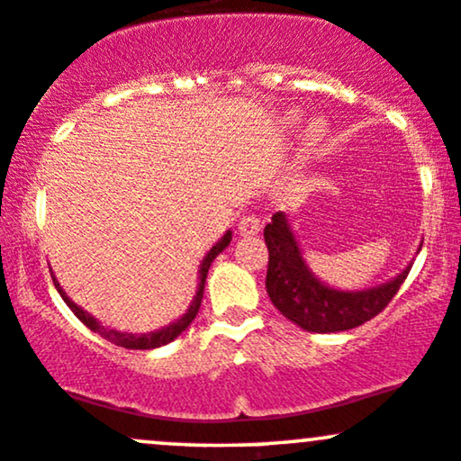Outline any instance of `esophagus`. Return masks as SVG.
Returning a JSON list of instances; mask_svg holds the SVG:
<instances>
[{"label":"esophagus","instance_id":"obj_1","mask_svg":"<svg viewBox=\"0 0 461 461\" xmlns=\"http://www.w3.org/2000/svg\"><path fill=\"white\" fill-rule=\"evenodd\" d=\"M240 235H257L261 230V220L257 215H241L240 224H237Z\"/></svg>","mask_w":461,"mask_h":461}]
</instances>
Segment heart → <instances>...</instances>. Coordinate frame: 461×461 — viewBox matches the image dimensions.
I'll return each instance as SVG.
<instances>
[{
	"instance_id": "obj_1",
	"label": "heart",
	"mask_w": 461,
	"mask_h": 461,
	"mask_svg": "<svg viewBox=\"0 0 461 461\" xmlns=\"http://www.w3.org/2000/svg\"><path fill=\"white\" fill-rule=\"evenodd\" d=\"M301 122H303V116H301L299 112H290L285 113L284 118V125L288 127V130H299ZM325 140H328V127H325L323 121H316L312 122L308 127V133H305V151L310 153V156H314L316 151L323 149Z\"/></svg>"
}]
</instances>
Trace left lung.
<instances>
[{"label": "left lung", "mask_w": 461, "mask_h": 461, "mask_svg": "<svg viewBox=\"0 0 461 461\" xmlns=\"http://www.w3.org/2000/svg\"><path fill=\"white\" fill-rule=\"evenodd\" d=\"M264 240L268 246L266 290L270 301L285 319L316 334L345 331L367 323L387 308L411 270L409 264L393 279L374 288L340 290L312 272L284 211L272 215V221L264 229Z\"/></svg>", "instance_id": "left-lung-1"}]
</instances>
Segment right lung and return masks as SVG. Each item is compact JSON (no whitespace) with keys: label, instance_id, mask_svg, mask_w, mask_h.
I'll return each mask as SVG.
<instances>
[{"label":"right lung","instance_id":"add662e5","mask_svg":"<svg viewBox=\"0 0 461 461\" xmlns=\"http://www.w3.org/2000/svg\"><path fill=\"white\" fill-rule=\"evenodd\" d=\"M230 240H232V230H226L224 235H221L220 240H217V244L212 246V249L204 255V259H202V264H200V270H197V279H200V281H197L195 296H193L191 305H189V308H186L185 314H182L180 319L173 321V323L165 325V328L147 331V334H131V331H118V330L105 328V325H103L101 321L94 319L90 312H86V310L81 308V305L74 303L70 296L66 294V290H63L61 285H59L57 276L52 275L54 288H57L59 294H61V299L66 301L68 308L74 312V316H77V319L81 321V323H86L92 331H98V334H101L103 339L110 340V343L121 345V348H127V349H156V348H162V345L171 343V340H176L177 336H180L182 331H185L193 323V319H195V316H197V310H200L202 294H204L206 275H209V268H211L212 259H215V257L220 255V252H224L226 246L230 244Z\"/></svg>","mask_w":461,"mask_h":461}]
</instances>
